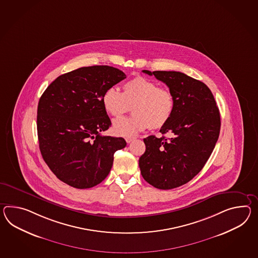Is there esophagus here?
I'll list each match as a JSON object with an SVG mask.
<instances>
[{
    "label": "esophagus",
    "instance_id": "34e87169",
    "mask_svg": "<svg viewBox=\"0 0 258 258\" xmlns=\"http://www.w3.org/2000/svg\"><path fill=\"white\" fill-rule=\"evenodd\" d=\"M133 140H134L133 137H126V142L127 143V144H131Z\"/></svg>",
    "mask_w": 258,
    "mask_h": 258
}]
</instances>
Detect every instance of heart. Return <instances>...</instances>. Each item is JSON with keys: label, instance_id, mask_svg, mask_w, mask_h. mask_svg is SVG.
I'll return each instance as SVG.
<instances>
[{"label": "heart", "instance_id": "obj_1", "mask_svg": "<svg viewBox=\"0 0 258 258\" xmlns=\"http://www.w3.org/2000/svg\"><path fill=\"white\" fill-rule=\"evenodd\" d=\"M102 105L113 117H120L132 106L133 115L115 120L113 132L116 136L132 137L149 126L156 130L170 121L175 108V100L167 88H158L157 83L136 76L123 86V92L108 88L103 92Z\"/></svg>", "mask_w": 258, "mask_h": 258}]
</instances>
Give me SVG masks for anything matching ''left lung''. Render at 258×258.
I'll use <instances>...</instances> for the list:
<instances>
[{"label":"left lung","instance_id":"left-lung-1","mask_svg":"<svg viewBox=\"0 0 258 258\" xmlns=\"http://www.w3.org/2000/svg\"><path fill=\"white\" fill-rule=\"evenodd\" d=\"M143 72L169 87L175 108L170 121L160 128L171 137L144 139L146 149L139 167L154 187L176 188L192 180L214 151L220 133L219 109L204 83L180 72Z\"/></svg>","mask_w":258,"mask_h":258}]
</instances>
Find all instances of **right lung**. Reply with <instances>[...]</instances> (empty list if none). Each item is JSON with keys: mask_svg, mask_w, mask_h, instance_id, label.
<instances>
[{"mask_svg": "<svg viewBox=\"0 0 258 258\" xmlns=\"http://www.w3.org/2000/svg\"><path fill=\"white\" fill-rule=\"evenodd\" d=\"M126 78L107 65L82 67L58 76L38 103L39 147L52 172L78 189L102 182L112 169L114 152L126 145L123 138L102 136L111 120L102 94Z\"/></svg>", "mask_w": 258, "mask_h": 258, "instance_id": "right-lung-1", "label": "right lung"}]
</instances>
